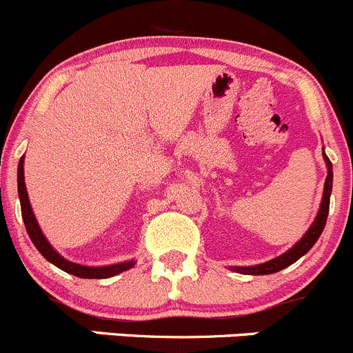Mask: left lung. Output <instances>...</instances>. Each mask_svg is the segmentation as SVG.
I'll return each mask as SVG.
<instances>
[{
	"label": "left lung",
	"mask_w": 353,
	"mask_h": 353,
	"mask_svg": "<svg viewBox=\"0 0 353 353\" xmlns=\"http://www.w3.org/2000/svg\"><path fill=\"white\" fill-rule=\"evenodd\" d=\"M322 157H324V163L327 166V176H325L324 182V192H322V201L321 206H319L317 216H315L314 223L308 227V230L305 232V236L294 244L291 250H288L286 253H283L281 256L272 258V260L265 261V263L251 265V267H230V270L239 272L244 275H267V274H275V272L283 270V268L290 267L294 261L300 260L303 254H307L312 250L317 239L321 237L322 230L325 227V220H327V213H330V197L331 190H333V164H331L330 157L325 156L324 149H322Z\"/></svg>",
	"instance_id": "1"
}]
</instances>
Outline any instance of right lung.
Wrapping results in <instances>:
<instances>
[{"mask_svg":"<svg viewBox=\"0 0 353 353\" xmlns=\"http://www.w3.org/2000/svg\"><path fill=\"white\" fill-rule=\"evenodd\" d=\"M17 187H19V199H20V210H22V218L23 223H26V230H28L29 237H31L32 244L36 246V250L50 261L55 267H59L60 270L67 272V274H72L76 277H81V279H107V277H114V275L121 274L124 270H130L132 267H135V260H126L119 261V263L112 265H103V267H86V265L74 263V261L65 260L59 251H55V248L48 243V239L43 234L41 227H39L38 220L34 216V211H32L31 203H29L28 189H26V182H23V156L19 161V170H17Z\"/></svg>","mask_w":353,"mask_h":353,"instance_id":"obj_1","label":"right lung"}]
</instances>
